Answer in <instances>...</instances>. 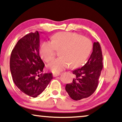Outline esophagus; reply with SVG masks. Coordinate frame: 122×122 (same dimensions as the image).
Segmentation results:
<instances>
[{
    "instance_id": "1",
    "label": "esophagus",
    "mask_w": 122,
    "mask_h": 122,
    "mask_svg": "<svg viewBox=\"0 0 122 122\" xmlns=\"http://www.w3.org/2000/svg\"><path fill=\"white\" fill-rule=\"evenodd\" d=\"M60 75H61V74L60 73H54L53 74V76L57 77V76H59Z\"/></svg>"
}]
</instances>
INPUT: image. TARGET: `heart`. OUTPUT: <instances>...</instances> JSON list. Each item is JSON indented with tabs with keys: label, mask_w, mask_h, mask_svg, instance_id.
<instances>
[{
	"label": "heart",
	"mask_w": 122,
	"mask_h": 122,
	"mask_svg": "<svg viewBox=\"0 0 122 122\" xmlns=\"http://www.w3.org/2000/svg\"><path fill=\"white\" fill-rule=\"evenodd\" d=\"M92 48V43L89 38L76 33L61 32L56 33L52 41L45 42L40 47L41 57L46 62L52 61L59 51L61 57L48 65L53 73H58L68 68L81 66L89 57Z\"/></svg>",
	"instance_id": "b5f03b06"
}]
</instances>
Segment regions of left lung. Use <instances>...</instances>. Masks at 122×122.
Segmentation results:
<instances>
[{
	"label": "left lung",
	"mask_w": 122,
	"mask_h": 122,
	"mask_svg": "<svg viewBox=\"0 0 122 122\" xmlns=\"http://www.w3.org/2000/svg\"><path fill=\"white\" fill-rule=\"evenodd\" d=\"M103 57L99 42H94L93 51L87 62L81 68L73 71V80L66 84L65 90L75 101L89 97L96 90L103 68Z\"/></svg>",
	"instance_id": "1"
}]
</instances>
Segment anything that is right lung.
I'll list each match as a JSON object with an SVG mask.
<instances>
[{
	"instance_id": "add662e5",
	"label": "right lung",
	"mask_w": 122,
	"mask_h": 122,
	"mask_svg": "<svg viewBox=\"0 0 122 122\" xmlns=\"http://www.w3.org/2000/svg\"><path fill=\"white\" fill-rule=\"evenodd\" d=\"M40 35L30 32L18 41L12 51L10 68L16 86L25 94L36 97L53 79L52 73L42 74L44 63L39 54Z\"/></svg>"
}]
</instances>
